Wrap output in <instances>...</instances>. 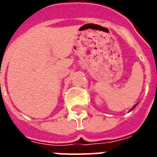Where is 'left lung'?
Listing matches in <instances>:
<instances>
[{
  "label": "left lung",
  "instance_id": "obj_1",
  "mask_svg": "<svg viewBox=\"0 0 157 157\" xmlns=\"http://www.w3.org/2000/svg\"><path fill=\"white\" fill-rule=\"evenodd\" d=\"M137 104H138V103H137ZM137 104H135V106H134V107H133V108H132V109H131V110H133V109H135V107H136V106H137Z\"/></svg>",
  "mask_w": 157,
  "mask_h": 157
}]
</instances>
